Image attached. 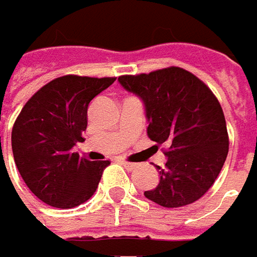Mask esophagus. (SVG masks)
Wrapping results in <instances>:
<instances>
[{"mask_svg": "<svg viewBox=\"0 0 257 257\" xmlns=\"http://www.w3.org/2000/svg\"><path fill=\"white\" fill-rule=\"evenodd\" d=\"M119 163H121L122 166H125L128 170H132V169H135L136 166H138V163H132V162H128V160H123V159H121L119 160Z\"/></svg>", "mask_w": 257, "mask_h": 257, "instance_id": "obj_1", "label": "esophagus"}]
</instances>
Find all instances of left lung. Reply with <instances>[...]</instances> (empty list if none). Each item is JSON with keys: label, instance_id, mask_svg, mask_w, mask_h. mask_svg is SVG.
<instances>
[{"label": "left lung", "instance_id": "8db88e82", "mask_svg": "<svg viewBox=\"0 0 257 257\" xmlns=\"http://www.w3.org/2000/svg\"><path fill=\"white\" fill-rule=\"evenodd\" d=\"M118 81L145 102L148 135L167 145L160 181L145 197L166 208L200 200L212 187L229 151L224 111L209 87L187 70L170 66Z\"/></svg>", "mask_w": 257, "mask_h": 257}]
</instances>
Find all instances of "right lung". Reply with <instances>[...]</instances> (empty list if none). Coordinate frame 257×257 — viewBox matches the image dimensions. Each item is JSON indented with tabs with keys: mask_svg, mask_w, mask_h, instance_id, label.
<instances>
[{
	"mask_svg": "<svg viewBox=\"0 0 257 257\" xmlns=\"http://www.w3.org/2000/svg\"><path fill=\"white\" fill-rule=\"evenodd\" d=\"M115 77L67 74L28 99L12 128V153L26 186L56 208H74L90 200L111 162H90L73 148L83 142L87 108Z\"/></svg>",
	"mask_w": 257,
	"mask_h": 257,
	"instance_id": "obj_1",
	"label": "right lung"
}]
</instances>
